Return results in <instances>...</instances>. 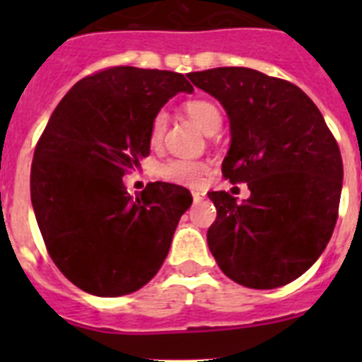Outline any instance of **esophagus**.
Instances as JSON below:
<instances>
[{
  "instance_id": "esophagus-1",
  "label": "esophagus",
  "mask_w": 362,
  "mask_h": 362,
  "mask_svg": "<svg viewBox=\"0 0 362 362\" xmlns=\"http://www.w3.org/2000/svg\"><path fill=\"white\" fill-rule=\"evenodd\" d=\"M192 197H194L196 203H199V201L204 199V192H192Z\"/></svg>"
}]
</instances>
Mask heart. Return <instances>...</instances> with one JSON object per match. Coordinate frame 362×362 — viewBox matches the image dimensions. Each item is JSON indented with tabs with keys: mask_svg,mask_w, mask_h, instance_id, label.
<instances>
[{
	"mask_svg": "<svg viewBox=\"0 0 362 362\" xmlns=\"http://www.w3.org/2000/svg\"><path fill=\"white\" fill-rule=\"evenodd\" d=\"M187 114L199 124L206 134H216L223 124V116L216 103L209 99H190L187 105ZM166 127H168V116L165 110H159L152 117L150 123V145L159 146L165 137ZM209 170V165L197 159H170L163 163L159 168V175L165 181L183 187H199L203 183V175Z\"/></svg>",
	"mask_w": 362,
	"mask_h": 362,
	"instance_id": "obj_1",
	"label": "heart"
}]
</instances>
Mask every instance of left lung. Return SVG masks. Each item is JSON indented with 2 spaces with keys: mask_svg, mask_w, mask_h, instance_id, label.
Segmentation results:
<instances>
[{
  "mask_svg": "<svg viewBox=\"0 0 362 362\" xmlns=\"http://www.w3.org/2000/svg\"><path fill=\"white\" fill-rule=\"evenodd\" d=\"M230 117L221 172L250 197L210 192L217 217L206 233L225 276L270 290L303 276L330 241L339 216L343 159L312 99L286 79L245 66L188 74Z\"/></svg>",
  "mask_w": 362,
  "mask_h": 362,
  "instance_id": "obj_1",
  "label": "left lung"
}]
</instances>
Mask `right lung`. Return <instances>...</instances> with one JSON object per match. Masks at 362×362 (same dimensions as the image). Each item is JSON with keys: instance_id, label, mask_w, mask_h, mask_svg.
I'll use <instances>...</instances> for the list:
<instances>
[{"instance_id": "obj_1", "label": "right lung", "mask_w": 362, "mask_h": 362, "mask_svg": "<svg viewBox=\"0 0 362 362\" xmlns=\"http://www.w3.org/2000/svg\"><path fill=\"white\" fill-rule=\"evenodd\" d=\"M183 74L108 66L78 81L52 112L34 150L30 199L47 252L83 292L127 296L145 286L170 250L192 194L148 183L137 197L123 175L150 153V123Z\"/></svg>"}]
</instances>
